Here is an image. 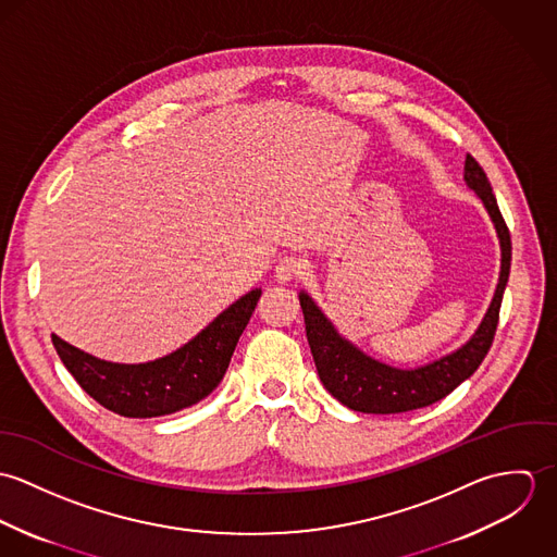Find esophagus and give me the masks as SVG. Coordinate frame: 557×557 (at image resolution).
<instances>
[{"label": "esophagus", "mask_w": 557, "mask_h": 557, "mask_svg": "<svg viewBox=\"0 0 557 557\" xmlns=\"http://www.w3.org/2000/svg\"><path fill=\"white\" fill-rule=\"evenodd\" d=\"M307 270V263H305V259H300V257H296V255H287V257H283L278 263H276V278L281 281V283H287V281H292V278H298L302 272Z\"/></svg>", "instance_id": "obj_1"}]
</instances>
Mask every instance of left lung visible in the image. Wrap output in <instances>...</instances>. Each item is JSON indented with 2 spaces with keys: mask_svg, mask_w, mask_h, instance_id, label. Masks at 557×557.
<instances>
[{
  "mask_svg": "<svg viewBox=\"0 0 557 557\" xmlns=\"http://www.w3.org/2000/svg\"><path fill=\"white\" fill-rule=\"evenodd\" d=\"M466 182L470 188L476 190L478 197L482 199L486 212L495 223L502 246V272L486 315L482 319L476 334L461 349L413 371H403L382 364L364 356L345 338H341L332 323L323 318V313L315 307V302L307 294H300L307 338L318 367L319 380L325 386V391L336 400H341L345 407L362 413H400L433 405L435 400L448 397L461 382L474 375L480 362L488 354L499 321L504 289L510 274L512 244L506 221L491 190L488 177L478 164V160L470 154L466 159Z\"/></svg>",
  "mask_w": 557,
  "mask_h": 557,
  "instance_id": "1",
  "label": "left lung"
}]
</instances>
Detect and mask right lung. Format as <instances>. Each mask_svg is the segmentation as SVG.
Here are the masks:
<instances>
[{
    "mask_svg": "<svg viewBox=\"0 0 557 557\" xmlns=\"http://www.w3.org/2000/svg\"><path fill=\"white\" fill-rule=\"evenodd\" d=\"M259 296L261 289L248 292L184 347L148 364H113L55 334L51 341L81 388L102 407L126 418H154L190 407L219 386Z\"/></svg>",
    "mask_w": 557,
    "mask_h": 557,
    "instance_id": "right-lung-1",
    "label": "right lung"
}]
</instances>
